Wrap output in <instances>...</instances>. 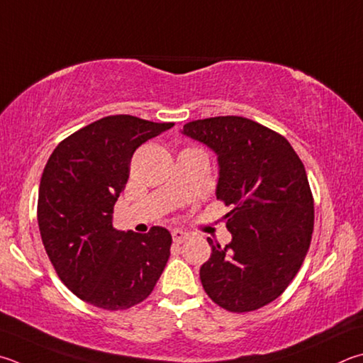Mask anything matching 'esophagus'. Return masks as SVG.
I'll use <instances>...</instances> for the list:
<instances>
[{
	"label": "esophagus",
	"instance_id": "esophagus-1",
	"mask_svg": "<svg viewBox=\"0 0 363 363\" xmlns=\"http://www.w3.org/2000/svg\"><path fill=\"white\" fill-rule=\"evenodd\" d=\"M171 236H173V241L176 242V245H181V242H184L189 238V233L184 232V230L176 228V230H173V232H171Z\"/></svg>",
	"mask_w": 363,
	"mask_h": 363
}]
</instances>
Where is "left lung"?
Returning a JSON list of instances; mask_svg holds the SVG:
<instances>
[{
    "label": "left lung",
    "mask_w": 363,
    "mask_h": 363,
    "mask_svg": "<svg viewBox=\"0 0 363 363\" xmlns=\"http://www.w3.org/2000/svg\"><path fill=\"white\" fill-rule=\"evenodd\" d=\"M184 135L217 154V200L232 241L208 238L213 252L200 268L204 292L230 313H249L286 291L311 245L314 200L305 164L284 136L250 118L209 117Z\"/></svg>",
    "instance_id": "1"
}]
</instances>
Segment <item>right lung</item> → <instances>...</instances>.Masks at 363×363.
Returning <instances> with one entry per match:
<instances>
[{"label":"right lung","mask_w":363,"mask_h":363,"mask_svg":"<svg viewBox=\"0 0 363 363\" xmlns=\"http://www.w3.org/2000/svg\"><path fill=\"white\" fill-rule=\"evenodd\" d=\"M173 125L103 117L65 138L45 163L38 196L44 249L63 284L96 308L122 311L146 300L167 267V228L125 233L113 214L135 150Z\"/></svg>","instance_id":"obj_1"}]
</instances>
